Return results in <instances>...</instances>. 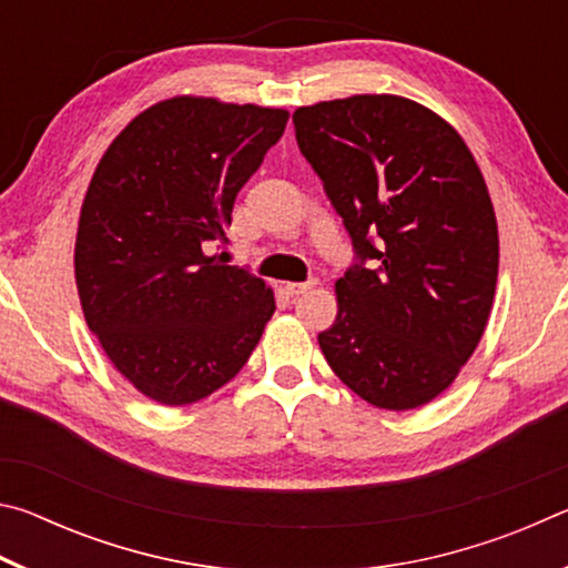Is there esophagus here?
Segmentation results:
<instances>
[{
    "label": "esophagus",
    "instance_id": "esophagus-1",
    "mask_svg": "<svg viewBox=\"0 0 568 568\" xmlns=\"http://www.w3.org/2000/svg\"><path fill=\"white\" fill-rule=\"evenodd\" d=\"M318 285V281H305V283H285V293L291 295V297H295V295H303V293H307L311 291V287H315Z\"/></svg>",
    "mask_w": 568,
    "mask_h": 568
}]
</instances>
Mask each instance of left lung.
<instances>
[{
  "instance_id": "8db88e82",
  "label": "left lung",
  "mask_w": 568,
  "mask_h": 568,
  "mask_svg": "<svg viewBox=\"0 0 568 568\" xmlns=\"http://www.w3.org/2000/svg\"><path fill=\"white\" fill-rule=\"evenodd\" d=\"M293 124L355 253L321 351L363 400L418 408L454 383L491 313L498 230L484 175L448 122L396 94L318 102Z\"/></svg>"
}]
</instances>
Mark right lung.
Wrapping results in <instances>:
<instances>
[{"label":"right lung","instance_id":"obj_1","mask_svg":"<svg viewBox=\"0 0 568 568\" xmlns=\"http://www.w3.org/2000/svg\"><path fill=\"white\" fill-rule=\"evenodd\" d=\"M285 122V110L165 100L94 170L74 245L84 321L114 368L162 406L225 386L275 313L261 277L207 250L227 243L237 192Z\"/></svg>","mask_w":568,"mask_h":568}]
</instances>
